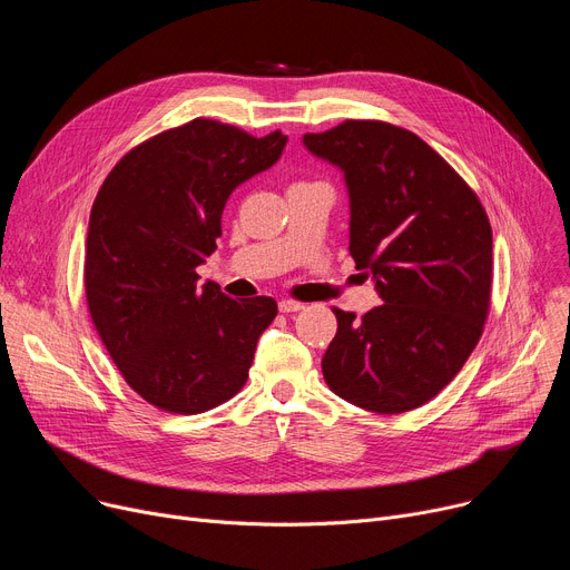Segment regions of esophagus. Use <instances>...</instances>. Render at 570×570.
<instances>
[{
	"mask_svg": "<svg viewBox=\"0 0 570 570\" xmlns=\"http://www.w3.org/2000/svg\"><path fill=\"white\" fill-rule=\"evenodd\" d=\"M305 305L297 303V301H288V297H284V301H279V312L284 314H293V312H301Z\"/></svg>",
	"mask_w": 570,
	"mask_h": 570,
	"instance_id": "obj_1",
	"label": "esophagus"
}]
</instances>
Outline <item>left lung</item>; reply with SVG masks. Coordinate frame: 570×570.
<instances>
[{
    "mask_svg": "<svg viewBox=\"0 0 570 570\" xmlns=\"http://www.w3.org/2000/svg\"><path fill=\"white\" fill-rule=\"evenodd\" d=\"M305 147L344 173L348 252L383 305L337 335L321 367L342 400L374 411L423 406L455 379L483 335L492 291V228L464 179L415 134L346 119Z\"/></svg>",
    "mask_w": 570,
    "mask_h": 570,
    "instance_id": "8db88e82",
    "label": "left lung"
}]
</instances>
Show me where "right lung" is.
I'll use <instances>...</instances> for the list:
<instances>
[{
	"mask_svg": "<svg viewBox=\"0 0 570 570\" xmlns=\"http://www.w3.org/2000/svg\"><path fill=\"white\" fill-rule=\"evenodd\" d=\"M286 140L198 117L134 147L95 198L89 316L125 381L161 411L203 413L239 393L277 316L273 297L233 301L198 284L196 267L217 249L228 196L277 164Z\"/></svg>",
	"mask_w": 570,
	"mask_h": 570,
	"instance_id": "add662e5",
	"label": "right lung"
}]
</instances>
